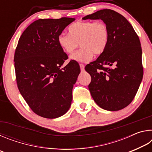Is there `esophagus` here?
I'll use <instances>...</instances> for the list:
<instances>
[{"instance_id":"1","label":"esophagus","mask_w":152,"mask_h":152,"mask_svg":"<svg viewBox=\"0 0 152 152\" xmlns=\"http://www.w3.org/2000/svg\"><path fill=\"white\" fill-rule=\"evenodd\" d=\"M80 70L81 71H84V65L82 64H80Z\"/></svg>"}]
</instances>
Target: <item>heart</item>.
I'll return each instance as SVG.
<instances>
[{"instance_id": "heart-1", "label": "heart", "mask_w": 152, "mask_h": 152, "mask_svg": "<svg viewBox=\"0 0 152 152\" xmlns=\"http://www.w3.org/2000/svg\"><path fill=\"white\" fill-rule=\"evenodd\" d=\"M69 34L61 33L58 42L64 52L70 55L78 45L79 50L71 56V60L77 62H88L94 53L99 56L106 50L109 41V31L103 21L79 20L68 28Z\"/></svg>"}]
</instances>
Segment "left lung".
<instances>
[{"mask_svg":"<svg viewBox=\"0 0 152 152\" xmlns=\"http://www.w3.org/2000/svg\"><path fill=\"white\" fill-rule=\"evenodd\" d=\"M88 19H101L109 31L106 50L85 67L91 76L89 91L102 109H123L134 99L143 78L140 39L129 22L113 10H100L82 18Z\"/></svg>","mask_w":152,"mask_h":152,"instance_id":"1","label":"left lung"}]
</instances>
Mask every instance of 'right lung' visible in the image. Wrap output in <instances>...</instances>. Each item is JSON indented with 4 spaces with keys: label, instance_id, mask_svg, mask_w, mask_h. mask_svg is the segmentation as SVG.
<instances>
[{
    "label": "right lung",
    "instance_id": "obj_1",
    "mask_svg": "<svg viewBox=\"0 0 152 152\" xmlns=\"http://www.w3.org/2000/svg\"><path fill=\"white\" fill-rule=\"evenodd\" d=\"M74 18L39 19L22 33L14 61L18 88L37 115L55 119L70 109L72 88L80 72L77 61L62 65L68 56L58 37Z\"/></svg>",
    "mask_w": 152,
    "mask_h": 152
}]
</instances>
